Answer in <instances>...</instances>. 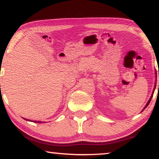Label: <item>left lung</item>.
Listing matches in <instances>:
<instances>
[{
  "label": "left lung",
  "mask_w": 159,
  "mask_h": 159,
  "mask_svg": "<svg viewBox=\"0 0 159 159\" xmlns=\"http://www.w3.org/2000/svg\"><path fill=\"white\" fill-rule=\"evenodd\" d=\"M156 84H155V86H154V89H153V93H152V94H151V98H150V99L148 100V102H147V104H146V106H145V107H144V108H143V111L144 110V109H146V107H148V104H149V103L150 102H151V99H152V97H153V93H154V91H155V89H156ZM158 89H159V84H158Z\"/></svg>",
  "instance_id": "left-lung-1"
}]
</instances>
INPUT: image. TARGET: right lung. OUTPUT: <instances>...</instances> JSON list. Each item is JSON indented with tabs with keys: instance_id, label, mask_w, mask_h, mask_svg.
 Returning a JSON list of instances; mask_svg holds the SVG:
<instances>
[{
	"instance_id": "add662e5",
	"label": "right lung",
	"mask_w": 159,
	"mask_h": 159,
	"mask_svg": "<svg viewBox=\"0 0 159 159\" xmlns=\"http://www.w3.org/2000/svg\"><path fill=\"white\" fill-rule=\"evenodd\" d=\"M28 120V121H29V120ZM33 122H39H39H39V121H38V122H37V121H33Z\"/></svg>"
}]
</instances>
